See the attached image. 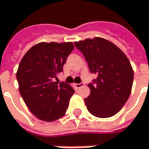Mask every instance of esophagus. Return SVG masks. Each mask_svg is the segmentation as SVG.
<instances>
[{"mask_svg": "<svg viewBox=\"0 0 149 149\" xmlns=\"http://www.w3.org/2000/svg\"><path fill=\"white\" fill-rule=\"evenodd\" d=\"M73 85H74L75 88H80L83 86V83H74Z\"/></svg>", "mask_w": 149, "mask_h": 149, "instance_id": "esophagus-1", "label": "esophagus"}]
</instances>
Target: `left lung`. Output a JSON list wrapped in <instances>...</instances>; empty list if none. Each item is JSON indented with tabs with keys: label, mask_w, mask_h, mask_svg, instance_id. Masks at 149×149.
Masks as SVG:
<instances>
[{
	"label": "left lung",
	"mask_w": 149,
	"mask_h": 149,
	"mask_svg": "<svg viewBox=\"0 0 149 149\" xmlns=\"http://www.w3.org/2000/svg\"><path fill=\"white\" fill-rule=\"evenodd\" d=\"M85 57L91 73L97 78L88 86L84 99L88 110L99 118L119 112L128 100L133 83V70L127 56L109 40L96 37L75 42Z\"/></svg>",
	"instance_id": "obj_1"
}]
</instances>
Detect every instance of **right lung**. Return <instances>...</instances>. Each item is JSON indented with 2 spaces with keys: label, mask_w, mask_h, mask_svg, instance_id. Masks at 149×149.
<instances>
[{
  "label": "right lung",
  "mask_w": 149,
  "mask_h": 149,
  "mask_svg": "<svg viewBox=\"0 0 149 149\" xmlns=\"http://www.w3.org/2000/svg\"><path fill=\"white\" fill-rule=\"evenodd\" d=\"M74 49L72 42H41L22 57L17 72L18 88L31 112L41 120L55 121L66 114L74 89L53 79L63 72V66Z\"/></svg>",
  "instance_id": "obj_1"
}]
</instances>
